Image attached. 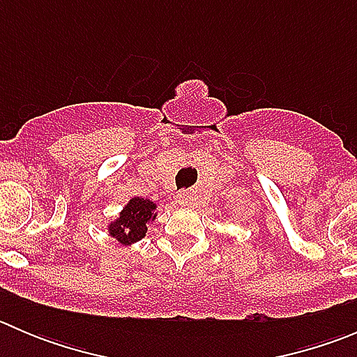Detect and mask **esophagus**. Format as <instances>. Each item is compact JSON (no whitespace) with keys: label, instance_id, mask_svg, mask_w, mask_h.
Returning <instances> with one entry per match:
<instances>
[{"label":"esophagus","instance_id":"1","mask_svg":"<svg viewBox=\"0 0 357 357\" xmlns=\"http://www.w3.org/2000/svg\"><path fill=\"white\" fill-rule=\"evenodd\" d=\"M178 202H179V205H183V207H190V205H193L192 192H188V190H183V192L178 195Z\"/></svg>","mask_w":357,"mask_h":357}]
</instances>
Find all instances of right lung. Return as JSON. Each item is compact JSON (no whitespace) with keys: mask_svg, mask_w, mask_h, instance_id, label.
I'll list each match as a JSON object with an SVG mask.
<instances>
[{"mask_svg":"<svg viewBox=\"0 0 357 357\" xmlns=\"http://www.w3.org/2000/svg\"><path fill=\"white\" fill-rule=\"evenodd\" d=\"M157 219V204L150 199L132 197L119 215L109 221L107 233L119 245L129 247L145 238L149 226Z\"/></svg>","mask_w":357,"mask_h":357,"instance_id":"right-lung-1","label":"right lung"}]
</instances>
